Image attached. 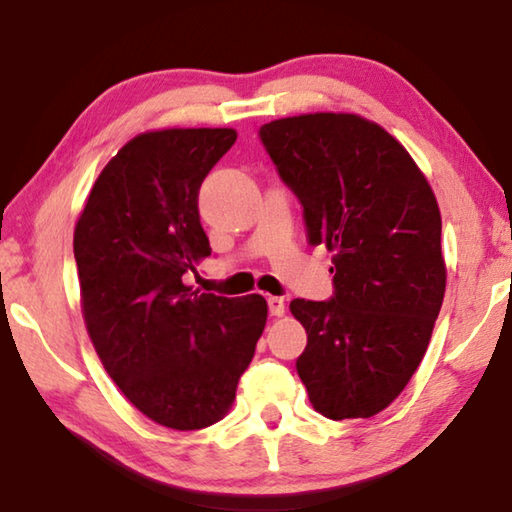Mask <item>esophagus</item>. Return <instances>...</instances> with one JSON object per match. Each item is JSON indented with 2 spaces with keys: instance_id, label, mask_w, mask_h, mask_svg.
<instances>
[{
  "instance_id": "1",
  "label": "esophagus",
  "mask_w": 512,
  "mask_h": 512,
  "mask_svg": "<svg viewBox=\"0 0 512 512\" xmlns=\"http://www.w3.org/2000/svg\"><path fill=\"white\" fill-rule=\"evenodd\" d=\"M268 311H271V316H284V311H287V302H284V298L271 296L268 298Z\"/></svg>"
}]
</instances>
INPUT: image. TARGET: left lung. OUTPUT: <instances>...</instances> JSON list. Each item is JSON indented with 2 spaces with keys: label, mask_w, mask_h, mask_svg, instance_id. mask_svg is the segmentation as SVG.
<instances>
[{
  "label": "left lung",
  "mask_w": 512,
  "mask_h": 512,
  "mask_svg": "<svg viewBox=\"0 0 512 512\" xmlns=\"http://www.w3.org/2000/svg\"><path fill=\"white\" fill-rule=\"evenodd\" d=\"M259 137L332 253L334 296L289 305L307 329L296 361L329 420L372 418L409 384L445 298L440 210L409 151L352 112L275 119Z\"/></svg>",
  "instance_id": "1"
}]
</instances>
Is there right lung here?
Masks as SVG:
<instances>
[{"instance_id": "obj_1", "label": "right lung", "mask_w": 512, "mask_h": 512, "mask_svg": "<svg viewBox=\"0 0 512 512\" xmlns=\"http://www.w3.org/2000/svg\"><path fill=\"white\" fill-rule=\"evenodd\" d=\"M237 140L235 128H164L117 151L74 228L81 309L119 391L162 427L223 420L253 361L268 307L185 284L210 257L198 189Z\"/></svg>"}]
</instances>
